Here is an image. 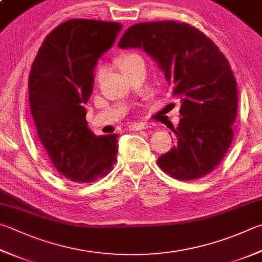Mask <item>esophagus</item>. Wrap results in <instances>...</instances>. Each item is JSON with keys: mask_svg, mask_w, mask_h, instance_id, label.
I'll list each match as a JSON object with an SVG mask.
<instances>
[{"mask_svg": "<svg viewBox=\"0 0 262 262\" xmlns=\"http://www.w3.org/2000/svg\"><path fill=\"white\" fill-rule=\"evenodd\" d=\"M144 129H148V124H146V123H136V124L130 125L131 131H139Z\"/></svg>", "mask_w": 262, "mask_h": 262, "instance_id": "esophagus-1", "label": "esophagus"}]
</instances>
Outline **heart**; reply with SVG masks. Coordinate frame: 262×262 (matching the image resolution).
<instances>
[{"mask_svg": "<svg viewBox=\"0 0 262 262\" xmlns=\"http://www.w3.org/2000/svg\"><path fill=\"white\" fill-rule=\"evenodd\" d=\"M142 62H144L142 58L140 56H138V54H136V53L122 54V56H120L116 59L117 66H118V68H120L123 74L133 70V68H135L136 66H138L139 63H142ZM100 76H101V73H99L97 75V81H99Z\"/></svg>", "mask_w": 262, "mask_h": 262, "instance_id": "heart-1", "label": "heart"}]
</instances>
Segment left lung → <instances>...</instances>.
<instances>
[{"label": "left lung", "mask_w": 262, "mask_h": 262, "mask_svg": "<svg viewBox=\"0 0 262 262\" xmlns=\"http://www.w3.org/2000/svg\"><path fill=\"white\" fill-rule=\"evenodd\" d=\"M118 47L145 50L180 98L177 144L157 164L179 180L209 174L233 141L237 115V83L225 54L197 28L170 20L133 25Z\"/></svg>", "instance_id": "1"}]
</instances>
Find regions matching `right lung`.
<instances>
[{"label": "right lung", "mask_w": 262, "mask_h": 262, "mask_svg": "<svg viewBox=\"0 0 262 262\" xmlns=\"http://www.w3.org/2000/svg\"><path fill=\"white\" fill-rule=\"evenodd\" d=\"M120 23L72 19L44 39L28 78L29 106L39 141L59 173L92 182L116 162L117 138L96 136L85 120L98 59L110 50Z\"/></svg>", "instance_id": "right-lung-1"}]
</instances>
